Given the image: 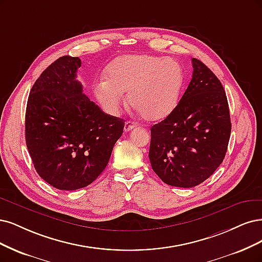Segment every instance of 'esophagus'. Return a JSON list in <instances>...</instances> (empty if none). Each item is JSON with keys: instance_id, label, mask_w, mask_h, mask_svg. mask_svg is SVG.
Wrapping results in <instances>:
<instances>
[{"instance_id": "obj_1", "label": "esophagus", "mask_w": 262, "mask_h": 262, "mask_svg": "<svg viewBox=\"0 0 262 262\" xmlns=\"http://www.w3.org/2000/svg\"><path fill=\"white\" fill-rule=\"evenodd\" d=\"M135 127H137V122L127 121V122L124 123V132H129L130 130H132Z\"/></svg>"}]
</instances>
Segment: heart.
<instances>
[{
  "instance_id": "heart-1",
  "label": "heart",
  "mask_w": 262,
  "mask_h": 262,
  "mask_svg": "<svg viewBox=\"0 0 262 262\" xmlns=\"http://www.w3.org/2000/svg\"><path fill=\"white\" fill-rule=\"evenodd\" d=\"M105 79L95 83L94 94L106 113L118 114L128 93L129 104L144 119L158 121L177 107L184 73L172 58L123 55L107 66Z\"/></svg>"
}]
</instances>
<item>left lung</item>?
<instances>
[{
  "label": "left lung",
  "instance_id": "1",
  "mask_svg": "<svg viewBox=\"0 0 262 262\" xmlns=\"http://www.w3.org/2000/svg\"><path fill=\"white\" fill-rule=\"evenodd\" d=\"M193 77L179 104L150 129L149 161L166 184L193 187L224 159L231 134L228 98L220 80L193 58Z\"/></svg>",
  "mask_w": 262,
  "mask_h": 262
}]
</instances>
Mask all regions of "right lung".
I'll use <instances>...</instances> for the list:
<instances>
[{
	"instance_id": "add662e5",
	"label": "right lung",
	"mask_w": 262,
	"mask_h": 262,
	"mask_svg": "<svg viewBox=\"0 0 262 262\" xmlns=\"http://www.w3.org/2000/svg\"><path fill=\"white\" fill-rule=\"evenodd\" d=\"M79 57L62 56L35 81L27 103L26 144L38 174L50 185L75 191L106 168L124 121L104 113L77 80Z\"/></svg>"
}]
</instances>
